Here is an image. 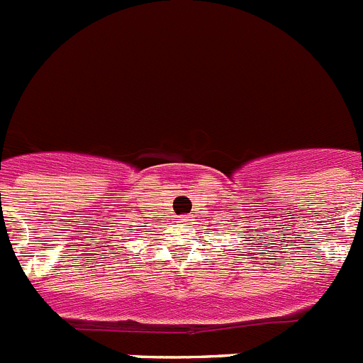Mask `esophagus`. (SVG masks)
<instances>
[{"instance_id":"1","label":"esophagus","mask_w":363,"mask_h":363,"mask_svg":"<svg viewBox=\"0 0 363 363\" xmlns=\"http://www.w3.org/2000/svg\"><path fill=\"white\" fill-rule=\"evenodd\" d=\"M184 222H191V218H185V220H184Z\"/></svg>"}]
</instances>
